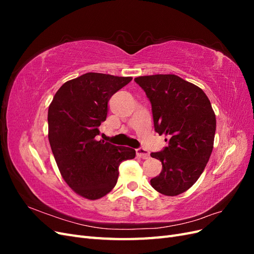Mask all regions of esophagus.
Returning a JSON list of instances; mask_svg holds the SVG:
<instances>
[{
  "label": "esophagus",
  "mask_w": 254,
  "mask_h": 254,
  "mask_svg": "<svg viewBox=\"0 0 254 254\" xmlns=\"http://www.w3.org/2000/svg\"><path fill=\"white\" fill-rule=\"evenodd\" d=\"M135 151H136V156L137 157H140V158H142L144 160L149 158V152L146 150V149H144V148H137V149H135Z\"/></svg>",
  "instance_id": "1"
}]
</instances>
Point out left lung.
Here are the masks:
<instances>
[{
  "label": "left lung",
  "mask_w": 254,
  "mask_h": 254,
  "mask_svg": "<svg viewBox=\"0 0 254 254\" xmlns=\"http://www.w3.org/2000/svg\"><path fill=\"white\" fill-rule=\"evenodd\" d=\"M134 81L151 103L156 132L168 142L163 150L150 153L162 162L151 187L166 196L182 194L200 177L213 150L216 118L210 99L174 74L140 76Z\"/></svg>",
  "instance_id": "left-lung-1"
}]
</instances>
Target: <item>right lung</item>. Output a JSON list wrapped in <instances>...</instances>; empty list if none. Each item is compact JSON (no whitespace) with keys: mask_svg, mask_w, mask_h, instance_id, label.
Returning <instances> with one entry per match:
<instances>
[{"mask_svg":"<svg viewBox=\"0 0 254 254\" xmlns=\"http://www.w3.org/2000/svg\"><path fill=\"white\" fill-rule=\"evenodd\" d=\"M132 77L86 73L64 82L49 107V141L63 178L76 194L96 200L115 187L119 166L135 150L97 141L111 96Z\"/></svg>","mask_w":254,"mask_h":254,"instance_id":"add662e5","label":"right lung"}]
</instances>
